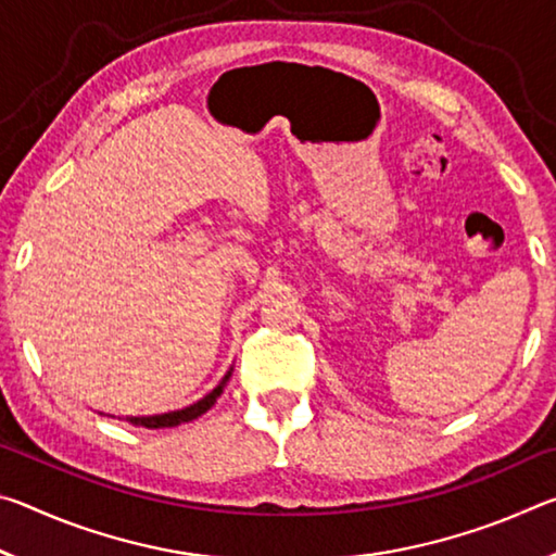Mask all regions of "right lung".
Returning a JSON list of instances; mask_svg holds the SVG:
<instances>
[{
  "label": "right lung",
  "instance_id": "add662e5",
  "mask_svg": "<svg viewBox=\"0 0 556 556\" xmlns=\"http://www.w3.org/2000/svg\"><path fill=\"white\" fill-rule=\"evenodd\" d=\"M232 375V368L225 372V378L218 382V388H213L205 397H201L199 402L188 404V407L184 409H174V412H164V414H149V417H119L129 421L131 427H144V429H166V427H178V425H186V421H193L199 419L201 414L208 412L215 402H218V397L225 390V384H228ZM102 414V412H100Z\"/></svg>",
  "mask_w": 556,
  "mask_h": 556
}]
</instances>
